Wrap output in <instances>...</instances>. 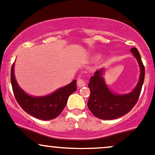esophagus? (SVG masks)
<instances>
[{"label":"esophagus","instance_id":"obj_1","mask_svg":"<svg viewBox=\"0 0 155 155\" xmlns=\"http://www.w3.org/2000/svg\"><path fill=\"white\" fill-rule=\"evenodd\" d=\"M86 85V82L84 81V79H82V78H79L78 80V86L79 87H84V86Z\"/></svg>","mask_w":155,"mask_h":155}]
</instances>
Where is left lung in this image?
I'll list each match as a JSON object with an SVG mask.
<instances>
[{
    "label": "left lung",
    "instance_id": "1",
    "mask_svg": "<svg viewBox=\"0 0 155 155\" xmlns=\"http://www.w3.org/2000/svg\"><path fill=\"white\" fill-rule=\"evenodd\" d=\"M130 51L137 59L141 73L137 85L130 93L117 94L111 92L102 77L103 68L97 70L90 78L88 84L90 96L87 106L95 117L102 120L118 118L127 114L137 102L145 78V67L137 49L133 47Z\"/></svg>",
    "mask_w": 155,
    "mask_h": 155
}]
</instances>
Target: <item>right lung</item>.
Segmentation results:
<instances>
[{
    "label": "right lung",
    "instance_id": "obj_1",
    "mask_svg": "<svg viewBox=\"0 0 155 155\" xmlns=\"http://www.w3.org/2000/svg\"><path fill=\"white\" fill-rule=\"evenodd\" d=\"M13 71L14 63L12 65L10 79L16 101L25 112L41 120H52L58 117L66 105L68 96L77 90V81L74 80L69 84L47 96H30L19 87Z\"/></svg>",
    "mask_w": 155,
    "mask_h": 155
}]
</instances>
